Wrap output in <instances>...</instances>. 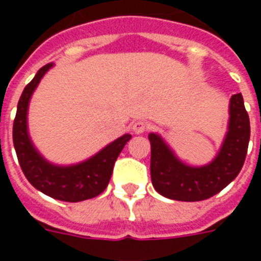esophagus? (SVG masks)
Masks as SVG:
<instances>
[{
	"label": "esophagus",
	"mask_w": 261,
	"mask_h": 261,
	"mask_svg": "<svg viewBox=\"0 0 261 261\" xmlns=\"http://www.w3.org/2000/svg\"><path fill=\"white\" fill-rule=\"evenodd\" d=\"M131 128L136 134H142L144 131L147 130V123L145 121H136V123H133Z\"/></svg>",
	"instance_id": "esophagus-1"
}]
</instances>
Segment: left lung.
I'll return each mask as SVG.
<instances>
[{"mask_svg":"<svg viewBox=\"0 0 261 261\" xmlns=\"http://www.w3.org/2000/svg\"><path fill=\"white\" fill-rule=\"evenodd\" d=\"M151 180L155 190L170 200L201 201L215 196L239 175L246 158L250 121L243 97L229 100L228 131L215 158L207 165L192 166L177 158L162 137L151 133Z\"/></svg>","mask_w":261,"mask_h":261,"instance_id":"left-lung-1","label":"left lung"}]
</instances>
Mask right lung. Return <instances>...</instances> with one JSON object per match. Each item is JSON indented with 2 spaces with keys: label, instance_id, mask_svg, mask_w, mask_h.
Here are the masks:
<instances>
[{
  "label": "right lung",
  "instance_id": "add662e5",
  "mask_svg": "<svg viewBox=\"0 0 261 261\" xmlns=\"http://www.w3.org/2000/svg\"><path fill=\"white\" fill-rule=\"evenodd\" d=\"M53 64L37 71L35 78L26 85L20 95L14 120V147L26 179L32 186L56 200L78 202L99 196L108 187L113 173L116 159L130 141V134L119 137L91 158L74 165H57L48 162L33 145L28 128V110L33 92Z\"/></svg>",
  "mask_w": 261,
  "mask_h": 261
}]
</instances>
